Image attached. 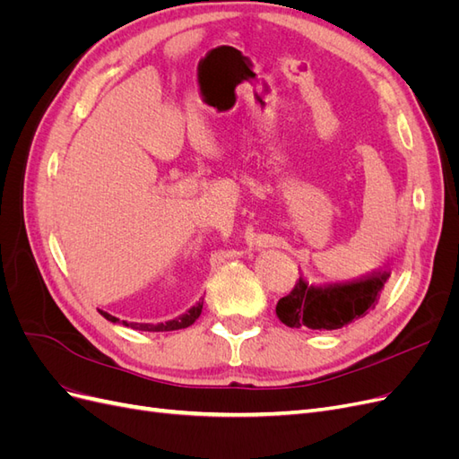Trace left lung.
Masks as SVG:
<instances>
[{
  "label": "left lung",
  "mask_w": 459,
  "mask_h": 459,
  "mask_svg": "<svg viewBox=\"0 0 459 459\" xmlns=\"http://www.w3.org/2000/svg\"><path fill=\"white\" fill-rule=\"evenodd\" d=\"M388 275V272H375L351 283L319 287L308 285L300 275L293 290L277 302L275 314L287 327L341 329L375 308Z\"/></svg>",
  "instance_id": "1"
}]
</instances>
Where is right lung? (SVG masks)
I'll list each match as a JSON object with an SVG mask.
<instances>
[{
	"mask_svg": "<svg viewBox=\"0 0 459 459\" xmlns=\"http://www.w3.org/2000/svg\"><path fill=\"white\" fill-rule=\"evenodd\" d=\"M201 310H203V299L195 304V307H191L186 314L178 316L176 319H170V322H166V324H134V322H132V324L122 322V324L126 325V327L137 329V331H176V329H186V327H189L191 324H195V319L201 316ZM100 312H101V316H103L105 319H108V322H113V324L118 322V317L110 316V314H107V312H103V310H100Z\"/></svg>",
	"mask_w": 459,
	"mask_h": 459,
	"instance_id": "add662e5",
	"label": "right lung"
}]
</instances>
